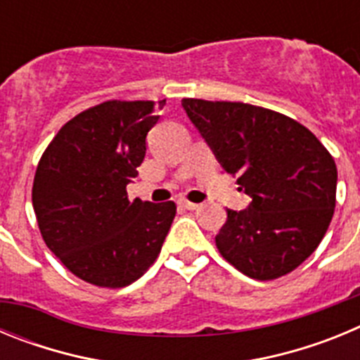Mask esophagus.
I'll use <instances>...</instances> for the list:
<instances>
[{"label": "esophagus", "mask_w": 360, "mask_h": 360, "mask_svg": "<svg viewBox=\"0 0 360 360\" xmlns=\"http://www.w3.org/2000/svg\"><path fill=\"white\" fill-rule=\"evenodd\" d=\"M178 205L184 209H189V211H195V209L200 207V203H195V202H189V200H180L178 202Z\"/></svg>", "instance_id": "1"}]
</instances>
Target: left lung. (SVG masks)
<instances>
[{
  "mask_svg": "<svg viewBox=\"0 0 360 360\" xmlns=\"http://www.w3.org/2000/svg\"><path fill=\"white\" fill-rule=\"evenodd\" d=\"M191 122L227 174L252 198L231 211L216 247L241 274L270 281L290 274L319 247L335 209L337 167L297 120L245 103L182 98Z\"/></svg>",
  "mask_w": 360,
  "mask_h": 360,
  "instance_id": "8db88e82",
  "label": "left lung"
}]
</instances>
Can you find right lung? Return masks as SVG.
<instances>
[{
	"label": "right lung",
	"mask_w": 360,
	"mask_h": 360,
	"mask_svg": "<svg viewBox=\"0 0 360 360\" xmlns=\"http://www.w3.org/2000/svg\"><path fill=\"white\" fill-rule=\"evenodd\" d=\"M165 101H104L53 136L37 164L32 205L44 243L82 281L122 288L157 262L174 202L128 198L146 135Z\"/></svg>",
	"instance_id": "right-lung-1"
}]
</instances>
